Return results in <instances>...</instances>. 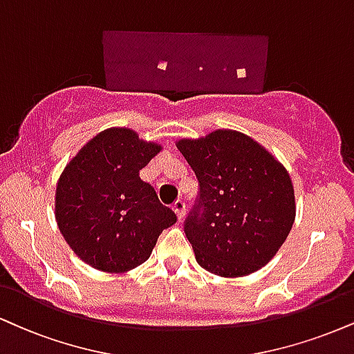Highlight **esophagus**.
<instances>
[{
	"instance_id": "1",
	"label": "esophagus",
	"mask_w": 354,
	"mask_h": 354,
	"mask_svg": "<svg viewBox=\"0 0 354 354\" xmlns=\"http://www.w3.org/2000/svg\"><path fill=\"white\" fill-rule=\"evenodd\" d=\"M173 209H174V212H176L178 219L181 221L186 214V203L183 201V199H178V201H174V204H173Z\"/></svg>"
}]
</instances>
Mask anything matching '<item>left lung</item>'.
Masks as SVG:
<instances>
[{
  "label": "left lung",
  "mask_w": 354,
  "mask_h": 354,
  "mask_svg": "<svg viewBox=\"0 0 354 354\" xmlns=\"http://www.w3.org/2000/svg\"><path fill=\"white\" fill-rule=\"evenodd\" d=\"M176 147L199 183L185 221L199 266L221 277L249 275L266 266L295 221L287 169L239 131L216 130Z\"/></svg>",
  "instance_id": "8db88e82"
}]
</instances>
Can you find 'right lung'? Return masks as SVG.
I'll return each instance as SVG.
<instances>
[{
	"label": "right lung",
	"mask_w": 354,
	"mask_h": 354,
	"mask_svg": "<svg viewBox=\"0 0 354 354\" xmlns=\"http://www.w3.org/2000/svg\"><path fill=\"white\" fill-rule=\"evenodd\" d=\"M161 147L133 130L93 136L66 166L55 189V219L64 239L85 263L127 272L150 257L163 229L176 223L150 183L140 178Z\"/></svg>",
	"instance_id": "add662e5"
}]
</instances>
